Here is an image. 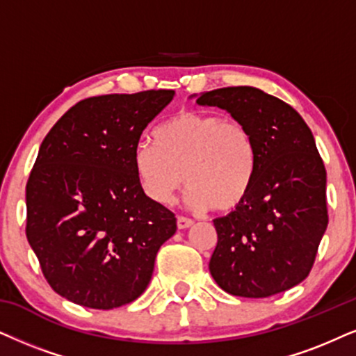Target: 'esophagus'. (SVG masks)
<instances>
[{"mask_svg": "<svg viewBox=\"0 0 356 356\" xmlns=\"http://www.w3.org/2000/svg\"><path fill=\"white\" fill-rule=\"evenodd\" d=\"M193 225V222L191 218H187V217H177V228L179 230H186V228H188V227H192Z\"/></svg>", "mask_w": 356, "mask_h": 356, "instance_id": "obj_1", "label": "esophagus"}]
</instances>
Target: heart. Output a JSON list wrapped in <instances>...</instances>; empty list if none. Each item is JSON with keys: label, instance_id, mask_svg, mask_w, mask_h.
Instances as JSON below:
<instances>
[{"label": "heart", "instance_id": "heart-1", "mask_svg": "<svg viewBox=\"0 0 356 356\" xmlns=\"http://www.w3.org/2000/svg\"><path fill=\"white\" fill-rule=\"evenodd\" d=\"M156 145L139 143L133 165L139 187L156 204H169L184 179L195 210L232 213L253 188L258 147L243 121L218 113L182 110L154 133Z\"/></svg>", "mask_w": 356, "mask_h": 356}]
</instances>
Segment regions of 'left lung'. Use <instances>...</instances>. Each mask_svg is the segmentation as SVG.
<instances>
[{
  "label": "left lung",
  "mask_w": 356,
  "mask_h": 356,
  "mask_svg": "<svg viewBox=\"0 0 356 356\" xmlns=\"http://www.w3.org/2000/svg\"><path fill=\"white\" fill-rule=\"evenodd\" d=\"M199 105L218 106L250 128L258 168L250 197L215 218L210 274L225 292L269 298L309 276L328 223L327 170L298 111L254 87L205 92Z\"/></svg>",
  "instance_id": "left-lung-1"
}]
</instances>
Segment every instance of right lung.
I'll list each match as a JSON object with an SVG mask.
<instances>
[{
  "mask_svg": "<svg viewBox=\"0 0 356 356\" xmlns=\"http://www.w3.org/2000/svg\"><path fill=\"white\" fill-rule=\"evenodd\" d=\"M174 93L85 98L44 138L26 184V236L49 286L67 300L110 310L149 284L177 220L141 191L133 154Z\"/></svg>",
  "mask_w": 356,
  "mask_h": 356,
  "instance_id": "right-lung-1",
  "label": "right lung"
}]
</instances>
